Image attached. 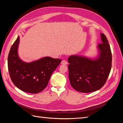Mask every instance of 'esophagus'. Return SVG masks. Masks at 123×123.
I'll use <instances>...</instances> for the list:
<instances>
[{"instance_id":"1","label":"esophagus","mask_w":123,"mask_h":123,"mask_svg":"<svg viewBox=\"0 0 123 123\" xmlns=\"http://www.w3.org/2000/svg\"><path fill=\"white\" fill-rule=\"evenodd\" d=\"M62 64H64V65H67V64H68V62H67L66 60H63V61H62Z\"/></svg>"}]
</instances>
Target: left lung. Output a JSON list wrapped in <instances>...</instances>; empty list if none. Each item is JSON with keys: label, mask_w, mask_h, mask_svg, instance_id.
Returning <instances> with one entry per match:
<instances>
[{"label": "left lung", "mask_w": 123, "mask_h": 123, "mask_svg": "<svg viewBox=\"0 0 123 123\" xmlns=\"http://www.w3.org/2000/svg\"><path fill=\"white\" fill-rule=\"evenodd\" d=\"M99 58L91 60L72 55L68 58L69 78L71 86L78 92L89 93L100 89L106 83L112 66V53L106 36L101 34Z\"/></svg>", "instance_id": "8db88e82"}]
</instances>
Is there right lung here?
<instances>
[{
  "instance_id": "1",
  "label": "right lung",
  "mask_w": 123,
  "mask_h": 123,
  "mask_svg": "<svg viewBox=\"0 0 123 123\" xmlns=\"http://www.w3.org/2000/svg\"><path fill=\"white\" fill-rule=\"evenodd\" d=\"M19 37L11 48L8 58L10 76L21 90L30 93L42 91L48 85L52 74L60 64V59L45 57L30 63L22 61L17 54Z\"/></svg>"
}]
</instances>
